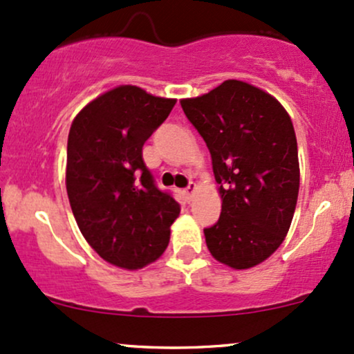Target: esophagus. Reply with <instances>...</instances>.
I'll return each mask as SVG.
<instances>
[{
  "label": "esophagus",
  "mask_w": 354,
  "mask_h": 354,
  "mask_svg": "<svg viewBox=\"0 0 354 354\" xmlns=\"http://www.w3.org/2000/svg\"><path fill=\"white\" fill-rule=\"evenodd\" d=\"M194 191H196V185H194V183H189L188 188L183 191V194H185V196H186V200L191 201V198H193Z\"/></svg>",
  "instance_id": "obj_1"
}]
</instances>
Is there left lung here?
<instances>
[{"mask_svg":"<svg viewBox=\"0 0 354 354\" xmlns=\"http://www.w3.org/2000/svg\"><path fill=\"white\" fill-rule=\"evenodd\" d=\"M211 154L221 214L205 230L209 253L248 270L278 250L299 191L298 145L278 100L245 81L228 80L198 98L181 100Z\"/></svg>","mask_w":354,"mask_h":354,"instance_id":"8db88e82","label":"left lung"}]
</instances>
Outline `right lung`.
Returning <instances> with one entry per match:
<instances>
[{"mask_svg":"<svg viewBox=\"0 0 354 354\" xmlns=\"http://www.w3.org/2000/svg\"><path fill=\"white\" fill-rule=\"evenodd\" d=\"M174 103L124 84L81 109L68 135L66 191L78 228L104 261L124 270L160 258L180 214L143 161L145 141Z\"/></svg>","mask_w":354,"mask_h":354,"instance_id":"right-lung-1","label":"right lung"}]
</instances>
